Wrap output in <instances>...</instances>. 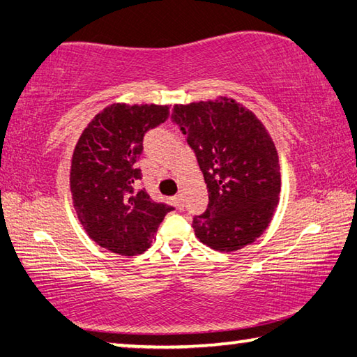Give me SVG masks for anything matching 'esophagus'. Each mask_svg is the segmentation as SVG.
I'll list each match as a JSON object with an SVG mask.
<instances>
[{
	"label": "esophagus",
	"mask_w": 357,
	"mask_h": 357,
	"mask_svg": "<svg viewBox=\"0 0 357 357\" xmlns=\"http://www.w3.org/2000/svg\"><path fill=\"white\" fill-rule=\"evenodd\" d=\"M173 202H174V204H176V208H178V209H183V206H184L183 193H178V195L173 198Z\"/></svg>",
	"instance_id": "34e87169"
}]
</instances>
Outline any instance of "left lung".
<instances>
[{
  "instance_id": "left-lung-1",
  "label": "left lung",
  "mask_w": 357,
  "mask_h": 357,
  "mask_svg": "<svg viewBox=\"0 0 357 357\" xmlns=\"http://www.w3.org/2000/svg\"><path fill=\"white\" fill-rule=\"evenodd\" d=\"M179 126L197 155L209 203L193 217L203 244L234 252L259 238L273 220L280 193L275 144L249 108L229 98L174 105Z\"/></svg>"
}]
</instances>
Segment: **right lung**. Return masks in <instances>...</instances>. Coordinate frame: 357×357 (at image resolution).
I'll use <instances>...</instances> for the list:
<instances>
[{
    "mask_svg": "<svg viewBox=\"0 0 357 357\" xmlns=\"http://www.w3.org/2000/svg\"><path fill=\"white\" fill-rule=\"evenodd\" d=\"M168 105L112 104L96 114L75 144L70 192L78 220L96 244L124 257L149 249L173 211L137 190L143 137L165 123Z\"/></svg>",
    "mask_w": 357,
    "mask_h": 357,
    "instance_id": "obj_1",
    "label": "right lung"
}]
</instances>
